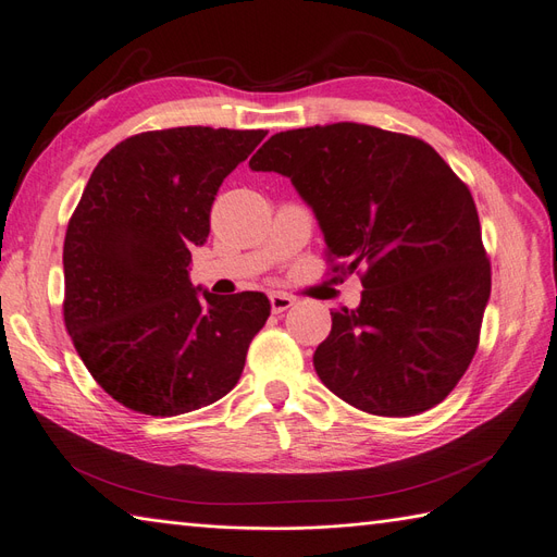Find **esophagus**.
I'll return each instance as SVG.
<instances>
[{"mask_svg": "<svg viewBox=\"0 0 557 557\" xmlns=\"http://www.w3.org/2000/svg\"><path fill=\"white\" fill-rule=\"evenodd\" d=\"M269 301H272V311L274 313L288 311L295 305V299L290 295H283V293H272V295H269Z\"/></svg>", "mask_w": 557, "mask_h": 557, "instance_id": "1", "label": "esophagus"}]
</instances>
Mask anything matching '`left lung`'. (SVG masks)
Segmentation results:
<instances>
[{"mask_svg":"<svg viewBox=\"0 0 557 557\" xmlns=\"http://www.w3.org/2000/svg\"><path fill=\"white\" fill-rule=\"evenodd\" d=\"M248 166L288 176L327 256L362 274L358 309L332 311L313 352L330 391L374 416L446 399L479 346L491 262L476 205L436 150L360 123L278 132Z\"/></svg>","mask_w":557,"mask_h":557,"instance_id":"obj_1","label":"left lung"}]
</instances>
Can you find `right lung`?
<instances>
[{
	"mask_svg": "<svg viewBox=\"0 0 557 557\" xmlns=\"http://www.w3.org/2000/svg\"><path fill=\"white\" fill-rule=\"evenodd\" d=\"M264 129L141 132L99 160L64 237V325L92 379L123 407L178 416L237 385L272 305L190 281L225 176Z\"/></svg>",
	"mask_w": 557,
	"mask_h": 557,
	"instance_id": "1",
	"label": "right lung"
}]
</instances>
